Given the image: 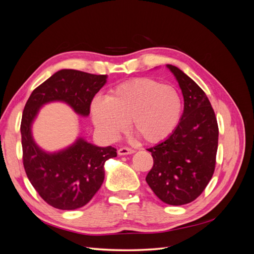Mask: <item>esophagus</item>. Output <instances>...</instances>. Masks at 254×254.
Instances as JSON below:
<instances>
[{"mask_svg":"<svg viewBox=\"0 0 254 254\" xmlns=\"http://www.w3.org/2000/svg\"><path fill=\"white\" fill-rule=\"evenodd\" d=\"M135 150L132 148H129V147H122L118 150V153L120 156H125V155H131Z\"/></svg>","mask_w":254,"mask_h":254,"instance_id":"34e87169","label":"esophagus"}]
</instances>
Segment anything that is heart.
<instances>
[{
  "label": "heart",
  "instance_id": "b5f03b06",
  "mask_svg": "<svg viewBox=\"0 0 254 254\" xmlns=\"http://www.w3.org/2000/svg\"><path fill=\"white\" fill-rule=\"evenodd\" d=\"M182 99L174 87L151 78H136L115 87L91 105L94 124L110 139L124 132L128 122L132 132L146 143L170 136L182 114Z\"/></svg>",
  "mask_w": 254,
  "mask_h": 254
}]
</instances>
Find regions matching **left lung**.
<instances>
[{"mask_svg": "<svg viewBox=\"0 0 254 254\" xmlns=\"http://www.w3.org/2000/svg\"><path fill=\"white\" fill-rule=\"evenodd\" d=\"M178 80L184 110L174 132L147 150L153 165L146 182L163 202L187 204L200 196L215 171L218 125L209 98L180 68L167 64Z\"/></svg>", "mask_w": 254, "mask_h": 254, "instance_id": "1", "label": "left lung"}]
</instances>
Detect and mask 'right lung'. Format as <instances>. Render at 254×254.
Masks as SVG:
<instances>
[{"label":"right lung","instance_id":"1","mask_svg":"<svg viewBox=\"0 0 254 254\" xmlns=\"http://www.w3.org/2000/svg\"><path fill=\"white\" fill-rule=\"evenodd\" d=\"M106 81L107 75L60 70L37 87L25 104L21 121L23 165L37 193L56 209L75 210L86 205L103 184L104 164L117 157V149L97 147L78 139L63 151L48 153L34 142L32 123L40 107L54 101L64 102L76 113L87 117Z\"/></svg>","mask_w":254,"mask_h":254}]
</instances>
